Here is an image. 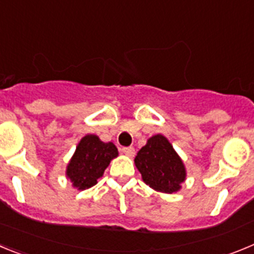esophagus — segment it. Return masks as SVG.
Returning a JSON list of instances; mask_svg holds the SVG:
<instances>
[{
	"mask_svg": "<svg viewBox=\"0 0 254 254\" xmlns=\"http://www.w3.org/2000/svg\"><path fill=\"white\" fill-rule=\"evenodd\" d=\"M122 152L125 155H127V156H129V158H132L134 155V149L132 146L129 147H122Z\"/></svg>",
	"mask_w": 254,
	"mask_h": 254,
	"instance_id": "obj_1",
	"label": "esophagus"
}]
</instances>
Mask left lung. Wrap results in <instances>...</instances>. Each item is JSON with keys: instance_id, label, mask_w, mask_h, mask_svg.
Listing matches in <instances>:
<instances>
[{"instance_id": "8db88e82", "label": "left lung", "mask_w": 254, "mask_h": 254, "mask_svg": "<svg viewBox=\"0 0 254 254\" xmlns=\"http://www.w3.org/2000/svg\"><path fill=\"white\" fill-rule=\"evenodd\" d=\"M142 181L158 192L173 193L186 181L185 164L163 134H155L134 158Z\"/></svg>"}]
</instances>
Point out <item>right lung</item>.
<instances>
[{"label":"right lung","instance_id":"add662e5","mask_svg":"<svg viewBox=\"0 0 254 254\" xmlns=\"http://www.w3.org/2000/svg\"><path fill=\"white\" fill-rule=\"evenodd\" d=\"M117 156L118 150L113 142H103L95 134H86L67 165V178L77 190H87L96 185L112 159Z\"/></svg>","mask_w":254,"mask_h":254}]
</instances>
